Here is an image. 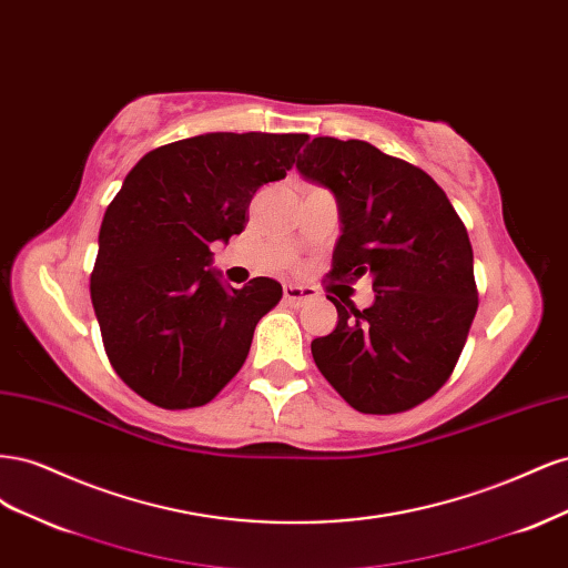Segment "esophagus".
<instances>
[{
  "mask_svg": "<svg viewBox=\"0 0 568 568\" xmlns=\"http://www.w3.org/2000/svg\"><path fill=\"white\" fill-rule=\"evenodd\" d=\"M317 294L313 286H298V284H284V301L291 305H301L313 301Z\"/></svg>",
  "mask_w": 568,
  "mask_h": 568,
  "instance_id": "obj_1",
  "label": "esophagus"
}]
</instances>
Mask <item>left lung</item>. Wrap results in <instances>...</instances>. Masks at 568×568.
<instances>
[{
  "label": "left lung",
  "instance_id": "1",
  "mask_svg": "<svg viewBox=\"0 0 568 568\" xmlns=\"http://www.w3.org/2000/svg\"><path fill=\"white\" fill-rule=\"evenodd\" d=\"M296 168L338 203L329 277L367 274L376 291L365 311L326 296L338 322L313 341L315 365L365 415L424 403L450 379L478 307L467 227L424 170L367 142L315 136Z\"/></svg>",
  "mask_w": 568,
  "mask_h": 568
}]
</instances>
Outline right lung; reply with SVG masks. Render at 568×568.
<instances>
[{"instance_id":"1","label":"right lung","mask_w":568,"mask_h":568,"mask_svg":"<svg viewBox=\"0 0 568 568\" xmlns=\"http://www.w3.org/2000/svg\"><path fill=\"white\" fill-rule=\"evenodd\" d=\"M305 142L270 132L189 136L149 151L109 203L92 305L115 374L144 400L199 407L242 369L282 284H222L211 244L244 232L253 194L286 178Z\"/></svg>"}]
</instances>
